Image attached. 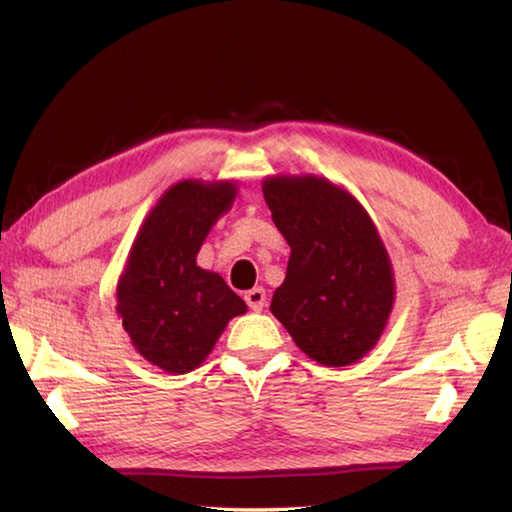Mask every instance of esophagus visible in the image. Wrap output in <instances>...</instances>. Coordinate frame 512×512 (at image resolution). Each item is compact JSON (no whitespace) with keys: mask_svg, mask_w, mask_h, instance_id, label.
Masks as SVG:
<instances>
[{"mask_svg":"<svg viewBox=\"0 0 512 512\" xmlns=\"http://www.w3.org/2000/svg\"><path fill=\"white\" fill-rule=\"evenodd\" d=\"M244 299H246L250 310H257V312H259V310H262V308L266 306V290H264V288L248 290L246 295H244Z\"/></svg>","mask_w":512,"mask_h":512,"instance_id":"obj_1","label":"esophagus"}]
</instances>
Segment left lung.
<instances>
[{
  "label": "left lung",
  "instance_id": "8db88e82",
  "mask_svg": "<svg viewBox=\"0 0 512 512\" xmlns=\"http://www.w3.org/2000/svg\"><path fill=\"white\" fill-rule=\"evenodd\" d=\"M262 191L290 246L270 312L312 361H361L396 299L394 268L372 217L350 191L312 173L270 176Z\"/></svg>",
  "mask_w": 512,
  "mask_h": 512
}]
</instances>
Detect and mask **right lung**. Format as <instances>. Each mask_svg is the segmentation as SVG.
<instances>
[{
	"instance_id": "right-lung-1",
	"label": "right lung",
	"mask_w": 512,
	"mask_h": 512,
	"mask_svg": "<svg viewBox=\"0 0 512 512\" xmlns=\"http://www.w3.org/2000/svg\"><path fill=\"white\" fill-rule=\"evenodd\" d=\"M237 198L233 180H180L160 195L116 284V312L147 363L169 374L200 367L244 299L198 266L206 235Z\"/></svg>"
}]
</instances>
